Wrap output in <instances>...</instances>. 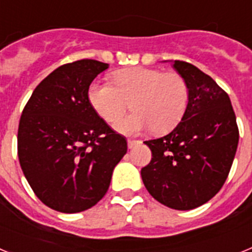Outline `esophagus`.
<instances>
[{
	"mask_svg": "<svg viewBox=\"0 0 252 252\" xmlns=\"http://www.w3.org/2000/svg\"><path fill=\"white\" fill-rule=\"evenodd\" d=\"M139 144H141V141H140V140H127L128 149H133L136 145H139Z\"/></svg>",
	"mask_w": 252,
	"mask_h": 252,
	"instance_id": "obj_1",
	"label": "esophagus"
}]
</instances>
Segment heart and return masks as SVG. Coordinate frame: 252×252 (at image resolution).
<instances>
[{
	"mask_svg": "<svg viewBox=\"0 0 252 252\" xmlns=\"http://www.w3.org/2000/svg\"><path fill=\"white\" fill-rule=\"evenodd\" d=\"M115 84L94 81L88 88L93 110L108 124L119 121L132 101L136 111L116 125L125 135H137L153 127L165 132L182 120L189 101L188 84L179 73L135 66L113 74Z\"/></svg>",
	"mask_w": 252,
	"mask_h": 252,
	"instance_id": "b5f03b06",
	"label": "heart"
}]
</instances>
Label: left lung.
Instances as JSON below:
<instances>
[{
  "mask_svg": "<svg viewBox=\"0 0 252 252\" xmlns=\"http://www.w3.org/2000/svg\"><path fill=\"white\" fill-rule=\"evenodd\" d=\"M171 63L188 84V106L171 132L145 141L153 159L141 169V178L158 202L188 211L222 188L237 150L239 128L230 97L212 78L187 62Z\"/></svg>",
  "mask_w": 252,
  "mask_h": 252,
  "instance_id": "8db88e82",
  "label": "left lung"
}]
</instances>
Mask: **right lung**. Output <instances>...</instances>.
<instances>
[{"instance_id": "add662e5", "label": "right lung", "mask_w": 252, "mask_h": 252, "mask_svg": "<svg viewBox=\"0 0 252 252\" xmlns=\"http://www.w3.org/2000/svg\"><path fill=\"white\" fill-rule=\"evenodd\" d=\"M108 64L82 59L51 72L20 119L17 151L24 175L45 206L86 211L108 190L127 141L93 110L88 88Z\"/></svg>"}]
</instances>
